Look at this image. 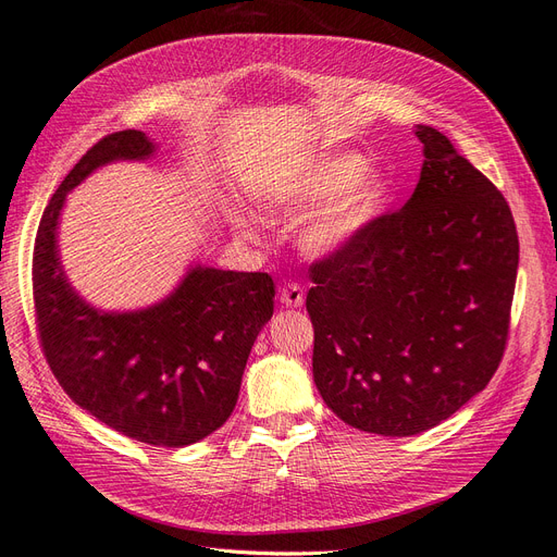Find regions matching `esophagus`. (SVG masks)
<instances>
[{"mask_svg": "<svg viewBox=\"0 0 557 557\" xmlns=\"http://www.w3.org/2000/svg\"><path fill=\"white\" fill-rule=\"evenodd\" d=\"M302 300H305V292L296 282H286L280 289V302L286 305V308H300Z\"/></svg>", "mask_w": 557, "mask_h": 557, "instance_id": "34e87169", "label": "esophagus"}]
</instances>
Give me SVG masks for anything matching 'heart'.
Masks as SVG:
<instances>
[{"label":"heart","mask_w":557,"mask_h":557,"mask_svg":"<svg viewBox=\"0 0 557 557\" xmlns=\"http://www.w3.org/2000/svg\"><path fill=\"white\" fill-rule=\"evenodd\" d=\"M391 196V177L354 152L326 154L294 171H282L259 183L255 201L273 214H300L322 203L300 231V245L310 255H335L351 245L382 214ZM233 226L252 236L243 214Z\"/></svg>","instance_id":"obj_1"}]
</instances>
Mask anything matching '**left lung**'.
I'll list each match as a JSON object with an SVG mask.
<instances>
[{"mask_svg": "<svg viewBox=\"0 0 557 557\" xmlns=\"http://www.w3.org/2000/svg\"><path fill=\"white\" fill-rule=\"evenodd\" d=\"M411 199L310 265L312 374L345 423L419 435L486 388L509 335L518 233L509 203L442 132L417 124Z\"/></svg>", "mask_w": 557, "mask_h": 557, "instance_id": "1", "label": "left lung"}]
</instances>
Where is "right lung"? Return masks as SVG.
I'll use <instances>...</instances> for the list:
<instances>
[{"mask_svg": "<svg viewBox=\"0 0 557 557\" xmlns=\"http://www.w3.org/2000/svg\"><path fill=\"white\" fill-rule=\"evenodd\" d=\"M154 143L136 129L103 136L52 194L34 240L32 289L46 361L66 396L117 433L187 446L226 423L247 356L273 317L268 273L191 265L150 308L101 312L69 284L58 249L66 194L111 161H143Z\"/></svg>", "mask_w": 557, "mask_h": 557, "instance_id": "right-lung-1", "label": "right lung"}]
</instances>
